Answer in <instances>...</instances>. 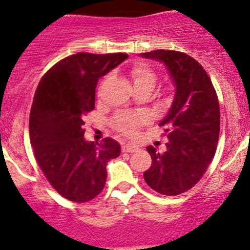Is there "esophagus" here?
<instances>
[{
	"instance_id": "obj_1",
	"label": "esophagus",
	"mask_w": 250,
	"mask_h": 250,
	"mask_svg": "<svg viewBox=\"0 0 250 250\" xmlns=\"http://www.w3.org/2000/svg\"><path fill=\"white\" fill-rule=\"evenodd\" d=\"M138 150L137 145H133V144H125V145L122 146L123 152H135Z\"/></svg>"
}]
</instances>
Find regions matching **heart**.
<instances>
[{"mask_svg":"<svg viewBox=\"0 0 250 250\" xmlns=\"http://www.w3.org/2000/svg\"><path fill=\"white\" fill-rule=\"evenodd\" d=\"M130 78H132L134 89H153L157 82V75L148 65L144 62H138L130 69ZM147 121V116L144 113L129 115V113H121L116 116L113 125L125 135H132L135 128Z\"/></svg>","mask_w":250,"mask_h":250,"instance_id":"obj_1","label":"heart"}]
</instances>
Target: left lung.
<instances>
[{
    "label": "left lung",
    "instance_id": "obj_1",
    "mask_svg": "<svg viewBox=\"0 0 250 250\" xmlns=\"http://www.w3.org/2000/svg\"><path fill=\"white\" fill-rule=\"evenodd\" d=\"M141 58L162 62L175 93L160 127L167 134L165 152L146 150L152 165L144 173L146 184L161 195L176 196L190 190L215 155L220 132V109L211 81L202 65L175 50L141 53Z\"/></svg>",
    "mask_w": 250,
    "mask_h": 250
}]
</instances>
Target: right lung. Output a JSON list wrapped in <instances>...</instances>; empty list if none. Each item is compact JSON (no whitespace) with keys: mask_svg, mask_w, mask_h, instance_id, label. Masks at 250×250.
Instances as JSON below:
<instances>
[{"mask_svg":"<svg viewBox=\"0 0 250 250\" xmlns=\"http://www.w3.org/2000/svg\"><path fill=\"white\" fill-rule=\"evenodd\" d=\"M127 58L70 55L48 70L35 92L29 122L35 157L58 193L72 202H88L102 192L107 162L121 153L112 138L85 140L83 117L94 109L98 81Z\"/></svg>","mask_w":250,"mask_h":250,"instance_id":"add662e5","label":"right lung"}]
</instances>
